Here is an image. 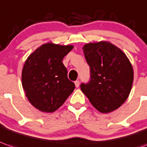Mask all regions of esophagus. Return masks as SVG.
I'll use <instances>...</instances> for the list:
<instances>
[{
    "mask_svg": "<svg viewBox=\"0 0 147 147\" xmlns=\"http://www.w3.org/2000/svg\"><path fill=\"white\" fill-rule=\"evenodd\" d=\"M75 85H76V88H79L80 87V81L79 80H76L75 82Z\"/></svg>",
    "mask_w": 147,
    "mask_h": 147,
    "instance_id": "1",
    "label": "esophagus"
}]
</instances>
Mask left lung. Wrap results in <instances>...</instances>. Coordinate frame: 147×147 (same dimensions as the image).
Returning a JSON list of instances; mask_svg holds the SVG:
<instances>
[{"label":"left lung","instance_id":"1","mask_svg":"<svg viewBox=\"0 0 147 147\" xmlns=\"http://www.w3.org/2000/svg\"><path fill=\"white\" fill-rule=\"evenodd\" d=\"M91 70V80L81 91L101 113H110L123 104L130 95L134 70L119 48L109 41L88 43L83 47Z\"/></svg>","mask_w":147,"mask_h":147}]
</instances>
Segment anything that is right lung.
I'll return each instance as SVG.
<instances>
[{"mask_svg": "<svg viewBox=\"0 0 147 147\" xmlns=\"http://www.w3.org/2000/svg\"><path fill=\"white\" fill-rule=\"evenodd\" d=\"M73 45L45 43L25 60L22 69V87L28 100L42 112L59 109L73 92L75 84L68 80L63 57Z\"/></svg>", "mask_w": 147, "mask_h": 147, "instance_id": "obj_1", "label": "right lung"}]
</instances>
